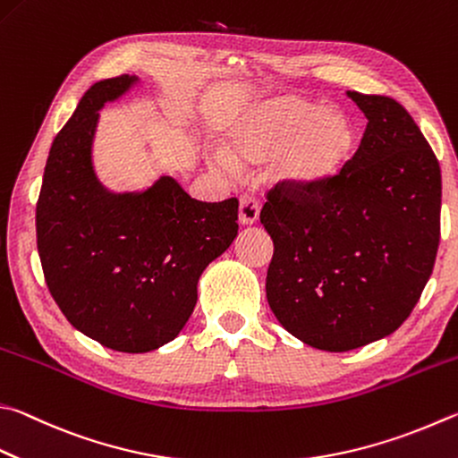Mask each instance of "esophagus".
Returning a JSON list of instances; mask_svg holds the SVG:
<instances>
[{
	"label": "esophagus",
	"instance_id": "34e87169",
	"mask_svg": "<svg viewBox=\"0 0 458 458\" xmlns=\"http://www.w3.org/2000/svg\"><path fill=\"white\" fill-rule=\"evenodd\" d=\"M258 212H260V208H258V202H256L254 196H250V194L240 196L238 220H240V224H242V226H250V224H256Z\"/></svg>",
	"mask_w": 458,
	"mask_h": 458
}]
</instances>
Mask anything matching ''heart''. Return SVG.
<instances>
[{"mask_svg": "<svg viewBox=\"0 0 458 458\" xmlns=\"http://www.w3.org/2000/svg\"><path fill=\"white\" fill-rule=\"evenodd\" d=\"M354 128L344 114L298 98H278L226 131L222 172L254 168L274 160L270 178L294 190H318L344 172L354 152Z\"/></svg>", "mask_w": 458, "mask_h": 458, "instance_id": "heart-1", "label": "heart"}]
</instances>
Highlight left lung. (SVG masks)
<instances>
[{
    "label": "left lung",
    "instance_id": "left-lung-1",
    "mask_svg": "<svg viewBox=\"0 0 458 458\" xmlns=\"http://www.w3.org/2000/svg\"><path fill=\"white\" fill-rule=\"evenodd\" d=\"M367 130L344 172L318 190L274 186L260 222L274 242L266 298L302 343L344 352L409 318L440 240V165L411 114L348 91Z\"/></svg>",
    "mask_w": 458,
    "mask_h": 458
}]
</instances>
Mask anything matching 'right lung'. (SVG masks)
Returning a JSON list of instances; mask_svg holds the SVG:
<instances>
[{"label":"right lung","mask_w":458,"mask_h":458,"mask_svg":"<svg viewBox=\"0 0 458 458\" xmlns=\"http://www.w3.org/2000/svg\"><path fill=\"white\" fill-rule=\"evenodd\" d=\"M138 78L91 86L55 136L38 206V252L65 318L120 352L176 338L198 301V280L238 234V200L200 202L162 176L138 194H112L91 165L98 110Z\"/></svg>","instance_id":"right-lung-1"}]
</instances>
